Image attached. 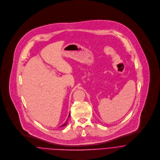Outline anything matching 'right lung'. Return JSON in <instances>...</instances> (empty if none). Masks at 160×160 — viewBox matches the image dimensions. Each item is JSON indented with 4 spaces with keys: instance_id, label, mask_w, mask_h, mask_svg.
Wrapping results in <instances>:
<instances>
[{
    "instance_id": "obj_1",
    "label": "right lung",
    "mask_w": 160,
    "mask_h": 160,
    "mask_svg": "<svg viewBox=\"0 0 160 160\" xmlns=\"http://www.w3.org/2000/svg\"><path fill=\"white\" fill-rule=\"evenodd\" d=\"M69 117H70V113H69ZM67 123H68V120H67V121L66 122V123H63V125H62L60 127H64V126H66V125H67Z\"/></svg>"
}]
</instances>
